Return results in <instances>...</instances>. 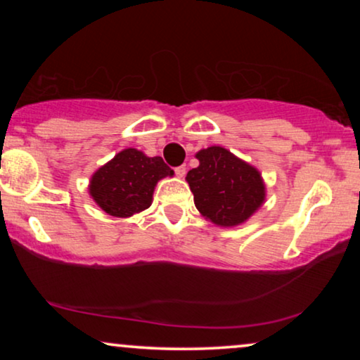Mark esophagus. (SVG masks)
<instances>
[{"label": "esophagus", "mask_w": 360, "mask_h": 360, "mask_svg": "<svg viewBox=\"0 0 360 360\" xmlns=\"http://www.w3.org/2000/svg\"><path fill=\"white\" fill-rule=\"evenodd\" d=\"M185 174H186V167L185 165H180V167H175V175L176 176H185Z\"/></svg>", "instance_id": "34e87169"}]
</instances>
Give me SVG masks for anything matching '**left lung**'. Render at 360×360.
<instances>
[{
  "label": "left lung",
  "instance_id": "left-lung-1",
  "mask_svg": "<svg viewBox=\"0 0 360 360\" xmlns=\"http://www.w3.org/2000/svg\"><path fill=\"white\" fill-rule=\"evenodd\" d=\"M200 165L186 174L195 206L218 226L244 223L265 198V186L252 165L213 146L196 154Z\"/></svg>",
  "mask_w": 360,
  "mask_h": 360
}]
</instances>
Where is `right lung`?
<instances>
[{"instance_id":"1","label":"right lung","mask_w":360,"mask_h":360,"mask_svg":"<svg viewBox=\"0 0 360 360\" xmlns=\"http://www.w3.org/2000/svg\"><path fill=\"white\" fill-rule=\"evenodd\" d=\"M167 175H174V170L162 157H147L141 150L124 149L95 172L90 195L108 214L127 218L149 208L154 186Z\"/></svg>"}]
</instances>
